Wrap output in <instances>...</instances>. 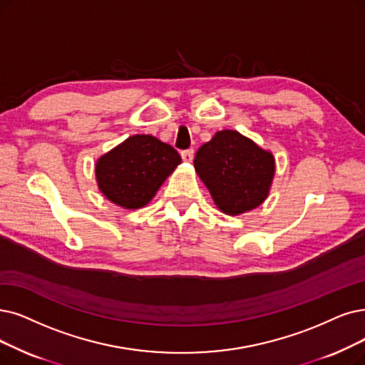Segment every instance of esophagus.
Returning a JSON list of instances; mask_svg holds the SVG:
<instances>
[{"label": "esophagus", "mask_w": 365, "mask_h": 365, "mask_svg": "<svg viewBox=\"0 0 365 365\" xmlns=\"http://www.w3.org/2000/svg\"><path fill=\"white\" fill-rule=\"evenodd\" d=\"M181 157H182L184 162H187V163L193 162V157H195V151H193V148H188V150L181 151Z\"/></svg>", "instance_id": "34e87169"}]
</instances>
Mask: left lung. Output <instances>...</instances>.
<instances>
[{"label":"left lung","mask_w":365,"mask_h":365,"mask_svg":"<svg viewBox=\"0 0 365 365\" xmlns=\"http://www.w3.org/2000/svg\"><path fill=\"white\" fill-rule=\"evenodd\" d=\"M195 169L215 205L238 215L265 200L275 166L271 153L235 130H223L197 150Z\"/></svg>","instance_id":"8db88e82"}]
</instances>
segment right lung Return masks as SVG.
Returning a JSON list of instances; mask_svg holds the SVG:
<instances>
[{
	"label": "right lung",
	"instance_id": "add662e5",
	"mask_svg": "<svg viewBox=\"0 0 365 365\" xmlns=\"http://www.w3.org/2000/svg\"><path fill=\"white\" fill-rule=\"evenodd\" d=\"M180 163L181 157L170 145L151 135H136L100 157L96 177L109 200L136 210L147 205Z\"/></svg>",
	"mask_w": 365,
	"mask_h": 365
}]
</instances>
